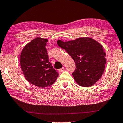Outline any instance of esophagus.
<instances>
[{"label": "esophagus", "mask_w": 123, "mask_h": 123, "mask_svg": "<svg viewBox=\"0 0 123 123\" xmlns=\"http://www.w3.org/2000/svg\"><path fill=\"white\" fill-rule=\"evenodd\" d=\"M64 70H65V68L62 67V68H60V69H59V72H63Z\"/></svg>", "instance_id": "obj_1"}]
</instances>
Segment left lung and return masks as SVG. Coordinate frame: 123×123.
I'll return each mask as SVG.
<instances>
[{
  "mask_svg": "<svg viewBox=\"0 0 123 123\" xmlns=\"http://www.w3.org/2000/svg\"><path fill=\"white\" fill-rule=\"evenodd\" d=\"M76 63L72 74L78 85L88 87L100 79L105 68V53L98 42L89 37H81L66 42L58 40Z\"/></svg>",
  "mask_w": 123,
  "mask_h": 123,
  "instance_id": "obj_1",
  "label": "left lung"
}]
</instances>
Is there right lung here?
<instances>
[{"mask_svg":"<svg viewBox=\"0 0 123 123\" xmlns=\"http://www.w3.org/2000/svg\"><path fill=\"white\" fill-rule=\"evenodd\" d=\"M48 40L37 37L24 47L20 55L23 74L29 83L45 88L56 82L58 73L49 61L46 46Z\"/></svg>","mask_w":123,"mask_h":123,"instance_id":"right-lung-1","label":"right lung"}]
</instances>
